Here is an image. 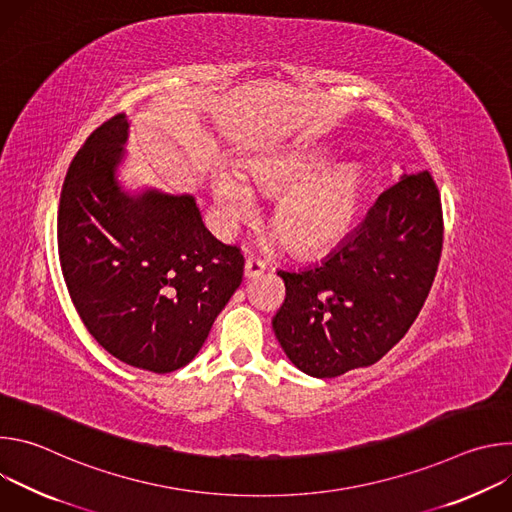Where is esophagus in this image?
Wrapping results in <instances>:
<instances>
[{
    "mask_svg": "<svg viewBox=\"0 0 512 512\" xmlns=\"http://www.w3.org/2000/svg\"><path fill=\"white\" fill-rule=\"evenodd\" d=\"M265 267H267V265H265L263 259L249 257V259L245 261V277H247V279H257L259 275H263Z\"/></svg>",
    "mask_w": 512,
    "mask_h": 512,
    "instance_id": "34e87169",
    "label": "esophagus"
}]
</instances>
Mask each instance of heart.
<instances>
[{"label": "heart", "mask_w": 512, "mask_h": 512, "mask_svg": "<svg viewBox=\"0 0 512 512\" xmlns=\"http://www.w3.org/2000/svg\"><path fill=\"white\" fill-rule=\"evenodd\" d=\"M330 164L322 145H283L239 164V174L216 166L210 174L216 225L235 229L253 206V188L275 194L269 221L273 241L298 255H320L338 247L356 227L367 192V172L358 162Z\"/></svg>", "instance_id": "heart-1"}]
</instances>
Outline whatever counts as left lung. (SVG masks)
I'll return each instance as SVG.
<instances>
[{
    "mask_svg": "<svg viewBox=\"0 0 512 512\" xmlns=\"http://www.w3.org/2000/svg\"><path fill=\"white\" fill-rule=\"evenodd\" d=\"M442 243V200L431 174H403L320 265L277 271L285 302L273 332L287 358L316 379L381 360L421 312Z\"/></svg>",
    "mask_w": 512,
    "mask_h": 512,
    "instance_id": "8db88e82",
    "label": "left lung"
}]
</instances>
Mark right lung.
Wrapping results in <instances>:
<instances>
[{
    "instance_id": "1",
    "label": "right lung",
    "mask_w": 512,
    "mask_h": 512,
    "mask_svg": "<svg viewBox=\"0 0 512 512\" xmlns=\"http://www.w3.org/2000/svg\"><path fill=\"white\" fill-rule=\"evenodd\" d=\"M129 121L97 127L72 158L58 206V257L83 324L115 358L152 373L198 354L243 281L245 259L214 239L194 196L117 182Z\"/></svg>"
}]
</instances>
